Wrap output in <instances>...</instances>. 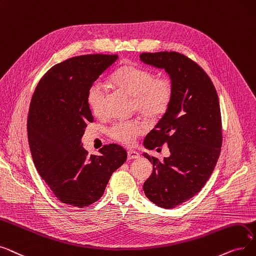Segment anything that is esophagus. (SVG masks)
Wrapping results in <instances>:
<instances>
[{
  "label": "esophagus",
  "mask_w": 256,
  "mask_h": 256,
  "mask_svg": "<svg viewBox=\"0 0 256 256\" xmlns=\"http://www.w3.org/2000/svg\"><path fill=\"white\" fill-rule=\"evenodd\" d=\"M127 154H128V160H136V158L140 157V154L136 151H133V150H129Z\"/></svg>",
  "instance_id": "34e87169"
}]
</instances>
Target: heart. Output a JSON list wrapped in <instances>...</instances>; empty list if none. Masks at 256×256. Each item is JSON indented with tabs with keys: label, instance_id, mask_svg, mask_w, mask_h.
Masks as SVG:
<instances>
[{
	"label": "heart",
	"instance_id": "b5f03b06",
	"mask_svg": "<svg viewBox=\"0 0 256 256\" xmlns=\"http://www.w3.org/2000/svg\"><path fill=\"white\" fill-rule=\"evenodd\" d=\"M114 88L133 98V106L142 116L150 120L162 116L173 98L172 81L166 77H155L150 70L136 66H124L112 76ZM107 92L99 81L94 82L88 92V102L96 116L104 112ZM146 131V125L140 120L116 122L109 128L112 140L126 146L136 142L138 136Z\"/></svg>",
	"mask_w": 256,
	"mask_h": 256
}]
</instances>
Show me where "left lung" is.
<instances>
[{"instance_id": "obj_1", "label": "left lung", "mask_w": 256, "mask_h": 256, "mask_svg": "<svg viewBox=\"0 0 256 256\" xmlns=\"http://www.w3.org/2000/svg\"><path fill=\"white\" fill-rule=\"evenodd\" d=\"M140 58L164 68L173 84L171 104L144 140L150 150L168 144L171 155L160 162L144 153L153 164L144 192L160 208H174L201 190L216 166L222 147L220 104L208 75L186 55L164 51Z\"/></svg>"}]
</instances>
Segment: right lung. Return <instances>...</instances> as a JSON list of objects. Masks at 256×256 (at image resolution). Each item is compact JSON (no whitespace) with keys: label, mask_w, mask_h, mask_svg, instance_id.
<instances>
[{"label":"right lung","mask_w":256,"mask_h":256,"mask_svg":"<svg viewBox=\"0 0 256 256\" xmlns=\"http://www.w3.org/2000/svg\"><path fill=\"white\" fill-rule=\"evenodd\" d=\"M118 57L68 58L46 72L32 96L27 130L33 162L56 198L68 205L82 208L98 201L112 173L127 160L118 144H105L100 155H88L81 142L94 122L88 88Z\"/></svg>","instance_id":"1"}]
</instances>
